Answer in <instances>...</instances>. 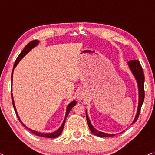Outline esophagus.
Here are the masks:
<instances>
[{"mask_svg":"<svg viewBox=\"0 0 155 155\" xmlns=\"http://www.w3.org/2000/svg\"><path fill=\"white\" fill-rule=\"evenodd\" d=\"M77 97L78 100H83V99H84L85 97V92L84 90H83V89L80 90V91L78 92Z\"/></svg>","mask_w":155,"mask_h":155,"instance_id":"1","label":"esophagus"}]
</instances>
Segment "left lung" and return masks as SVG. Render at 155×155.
<instances>
[{
  "label": "left lung",
  "mask_w": 155,
  "mask_h": 155,
  "mask_svg": "<svg viewBox=\"0 0 155 155\" xmlns=\"http://www.w3.org/2000/svg\"><path fill=\"white\" fill-rule=\"evenodd\" d=\"M128 65L130 68V70L132 72L133 75L134 76L137 81L138 84V97H139V100H138V109H137V115H136L135 118L134 120L132 122L134 123L135 122H137L138 120V117L139 116L140 108H141L142 104L143 103L144 98H145V91H144V81H145V77L143 71L142 67L140 65L139 61L138 60H131V61H129L128 62ZM86 120L87 124H88V127L90 128V130L91 131L92 134H94V135L97 136V137H114L115 135L114 134H106L104 132H101V131H99L97 130L96 129L94 128V127L92 125L91 120H89V117L87 116V110L86 111ZM122 133V132H121Z\"/></svg>",
  "instance_id": "1"
}]
</instances>
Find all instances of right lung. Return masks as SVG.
<instances>
[{
    "label": "right lung",
    "instance_id": "right-lung-1",
    "mask_svg": "<svg viewBox=\"0 0 155 155\" xmlns=\"http://www.w3.org/2000/svg\"><path fill=\"white\" fill-rule=\"evenodd\" d=\"M39 42H40V41L38 40H33L31 41V42H29L28 45L26 46V47H24V49H23V51L21 52V54L18 55V56L17 57V60H16L15 63V64H14V67H13V70L12 71V76H11V80H12V77H13V71H14V69H15L16 68V66L17 65V64L19 63V61L21 60L23 58H24L25 56V55H26L30 51H31L32 48H33L35 47H36L37 45H38ZM11 96H12V104H13V107H14V108H15V113L16 114H17V116L18 117V120H19V122L21 123L23 125H24L25 127H26V129H28V130L31 131V132H32L33 134H35L37 136H38V137H46V138H56L58 137H59L60 135L61 134L62 131H63V128H64V124H65V120H66V118L67 117H68V115L69 114V113L70 112V110L71 108H72L74 106L77 104V101H76L75 100L71 101V102L70 104H68V107H67V111H66V114H65V117H64V121L63 122V124H61V127H60L58 129L57 131H54V132H52V133H48V134H45V133H40V132H38L37 131H35V130H32V129L28 128L25 125V124L23 123V122L21 121V120L19 118V116H18V115L17 114V109H16V107H15V101H14V99H13V94H12V91H11Z\"/></svg>",
    "mask_w": 155,
    "mask_h": 155
}]
</instances>
